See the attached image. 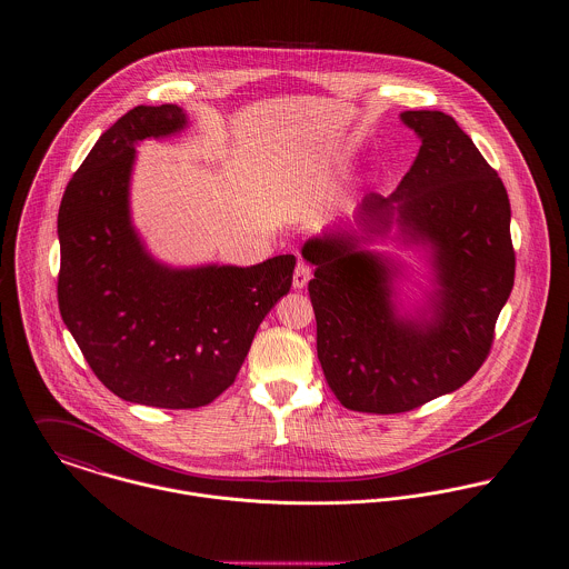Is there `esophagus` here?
<instances>
[{"instance_id": "34e87169", "label": "esophagus", "mask_w": 569, "mask_h": 569, "mask_svg": "<svg viewBox=\"0 0 569 569\" xmlns=\"http://www.w3.org/2000/svg\"><path fill=\"white\" fill-rule=\"evenodd\" d=\"M310 277H312V268H310V263H306V261H299V263H297V268H295L292 286H295L297 290H301V288H306V286H308Z\"/></svg>"}]
</instances>
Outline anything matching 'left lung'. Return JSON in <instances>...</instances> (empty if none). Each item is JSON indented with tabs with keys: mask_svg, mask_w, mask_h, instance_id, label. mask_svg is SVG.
I'll list each match as a JSON object with an SVG mask.
<instances>
[{
	"mask_svg": "<svg viewBox=\"0 0 569 569\" xmlns=\"http://www.w3.org/2000/svg\"><path fill=\"white\" fill-rule=\"evenodd\" d=\"M420 151L382 198L369 193L358 220L369 234L396 222L402 239L431 248L436 292L416 317L398 315V268L358 248V237L326 232L306 241L317 266L308 283L317 351L345 409L405 413L466 385L490 353L495 323L515 283L510 200L497 171L445 112H402Z\"/></svg>",
	"mask_w": 569,
	"mask_h": 569,
	"instance_id": "left-lung-1",
	"label": "left lung"
}]
</instances>
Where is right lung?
<instances>
[{
    "instance_id": "add662e5",
    "label": "right lung",
    "mask_w": 569,
    "mask_h": 569,
    "mask_svg": "<svg viewBox=\"0 0 569 569\" xmlns=\"http://www.w3.org/2000/svg\"><path fill=\"white\" fill-rule=\"evenodd\" d=\"M184 127L169 103L120 116L68 182L57 220L63 323L112 393L158 409H198L227 391L297 263L169 268L144 250L129 218L136 142Z\"/></svg>"
}]
</instances>
